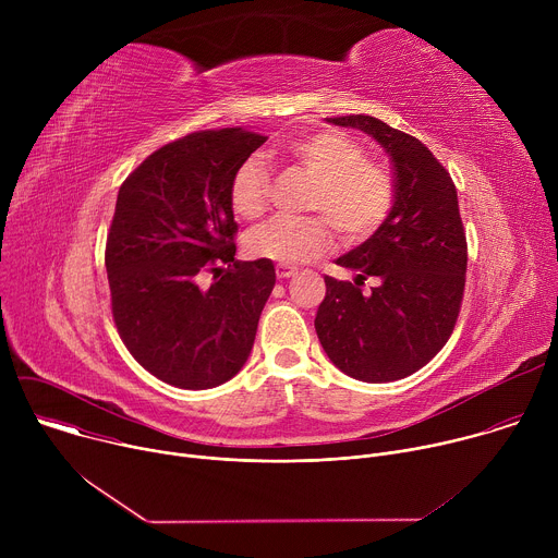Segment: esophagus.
<instances>
[{
    "label": "esophagus",
    "mask_w": 558,
    "mask_h": 558,
    "mask_svg": "<svg viewBox=\"0 0 558 558\" xmlns=\"http://www.w3.org/2000/svg\"><path fill=\"white\" fill-rule=\"evenodd\" d=\"M295 274H298V269H293V267H287V265H278V267H276V276H278L280 280L293 278Z\"/></svg>",
    "instance_id": "1"
}]
</instances>
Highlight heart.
<instances>
[{
  "mask_svg": "<svg viewBox=\"0 0 558 558\" xmlns=\"http://www.w3.org/2000/svg\"><path fill=\"white\" fill-rule=\"evenodd\" d=\"M280 156L315 181L306 209L327 215L349 243L375 233L392 209L395 183L388 170L368 161L362 143L340 130H320L291 138ZM269 168L265 158L252 156L235 170L229 198L233 211L256 220L269 205ZM327 217V218H328ZM326 218V219H327ZM324 216H278L254 227L245 247L254 258L300 265L333 243L331 223Z\"/></svg>",
  "mask_w": 558,
  "mask_h": 558,
  "instance_id": "obj_1",
  "label": "heart"
}]
</instances>
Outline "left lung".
<instances>
[{
    "label": "left lung",
    "mask_w": 558,
    "mask_h": 558,
    "mask_svg": "<svg viewBox=\"0 0 558 558\" xmlns=\"http://www.w3.org/2000/svg\"><path fill=\"white\" fill-rule=\"evenodd\" d=\"M327 121L362 130L386 149L395 203L368 241L336 260L355 271L353 282L325 278L315 333L349 377L395 381L426 366L457 323L468 265L457 190L420 138L368 114ZM368 277L376 284L362 294Z\"/></svg>",
    "instance_id": "1"
}]
</instances>
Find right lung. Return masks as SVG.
<instances>
[{
	"instance_id": "add662e5",
	"label": "right lung",
	"mask_w": 558,
	"mask_h": 558,
	"mask_svg": "<svg viewBox=\"0 0 558 558\" xmlns=\"http://www.w3.org/2000/svg\"><path fill=\"white\" fill-rule=\"evenodd\" d=\"M265 141L245 128L187 134L119 190L106 243L112 317L132 357L166 384L220 386L252 353L276 269L267 258L233 260L229 190Z\"/></svg>"
}]
</instances>
